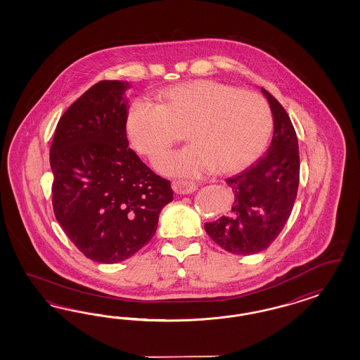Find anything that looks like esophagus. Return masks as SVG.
Masks as SVG:
<instances>
[{
    "mask_svg": "<svg viewBox=\"0 0 360 360\" xmlns=\"http://www.w3.org/2000/svg\"><path fill=\"white\" fill-rule=\"evenodd\" d=\"M173 188H174L176 194L187 195V194L194 193L198 188V185L194 182H188V181H184V179H175V181H173Z\"/></svg>",
    "mask_w": 360,
    "mask_h": 360,
    "instance_id": "34e87169",
    "label": "esophagus"
}]
</instances>
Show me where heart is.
<instances>
[{
	"label": "heart",
	"instance_id": "heart-1",
	"mask_svg": "<svg viewBox=\"0 0 360 360\" xmlns=\"http://www.w3.org/2000/svg\"><path fill=\"white\" fill-rule=\"evenodd\" d=\"M160 105L134 100L127 128L137 152L153 158L188 131L192 142L182 151L160 156L155 167L167 175L195 178L218 167L238 173L262 155L273 131L268 101L250 89L217 80H193L165 88Z\"/></svg>",
	"mask_w": 360,
	"mask_h": 360
}]
</instances>
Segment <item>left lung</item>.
Segmentation results:
<instances>
[{"label": "left lung", "instance_id": "obj_1", "mask_svg": "<svg viewBox=\"0 0 360 360\" xmlns=\"http://www.w3.org/2000/svg\"><path fill=\"white\" fill-rule=\"evenodd\" d=\"M262 91L274 121L271 146L257 164L227 178L233 206L224 217L205 224L208 236L235 255L259 253L272 244L292 214L300 184L295 127L278 100Z\"/></svg>", "mask_w": 360, "mask_h": 360}]
</instances>
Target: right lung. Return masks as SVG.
<instances>
[{
    "instance_id": "right-lung-1",
    "label": "right lung",
    "mask_w": 360,
    "mask_h": 360,
    "mask_svg": "<svg viewBox=\"0 0 360 360\" xmlns=\"http://www.w3.org/2000/svg\"><path fill=\"white\" fill-rule=\"evenodd\" d=\"M129 87L101 80L89 88L60 117L50 148L55 218L79 251L104 264L146 245L173 200L170 181L128 148Z\"/></svg>"
}]
</instances>
